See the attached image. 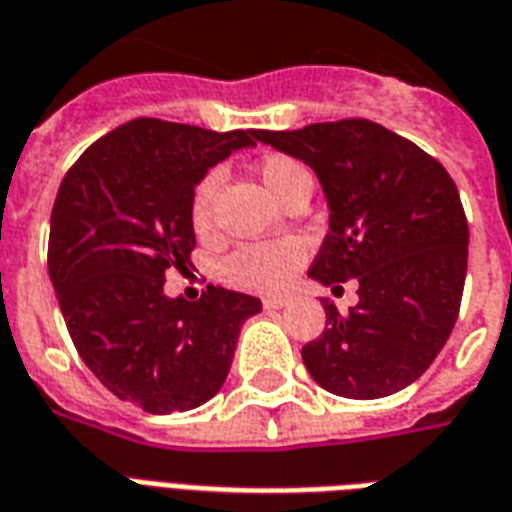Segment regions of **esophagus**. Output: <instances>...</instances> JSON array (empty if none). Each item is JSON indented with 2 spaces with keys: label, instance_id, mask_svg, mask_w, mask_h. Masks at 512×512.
<instances>
[{
  "label": "esophagus",
  "instance_id": "1",
  "mask_svg": "<svg viewBox=\"0 0 512 512\" xmlns=\"http://www.w3.org/2000/svg\"><path fill=\"white\" fill-rule=\"evenodd\" d=\"M261 304H264V310H283V307H288V299L285 296H267Z\"/></svg>",
  "mask_w": 512,
  "mask_h": 512
}]
</instances>
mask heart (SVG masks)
<instances>
[{
	"mask_svg": "<svg viewBox=\"0 0 512 512\" xmlns=\"http://www.w3.org/2000/svg\"><path fill=\"white\" fill-rule=\"evenodd\" d=\"M261 184L275 194L277 200L285 202L301 186H312L310 170L299 160L288 154H264L256 165ZM221 173L208 170L197 181L192 192V208L189 219L197 235H211L213 219H216V192H219ZM307 261V245L299 237H277V240H264V243L240 245L221 264V277L224 283L245 288L256 293H277L291 283L293 275L299 272L301 264Z\"/></svg>",
	"mask_w": 512,
	"mask_h": 512,
	"instance_id": "obj_1",
	"label": "heart"
}]
</instances>
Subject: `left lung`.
Here are the masks:
<instances>
[{
    "instance_id": "1",
    "label": "left lung",
    "mask_w": 512,
    "mask_h": 512,
    "mask_svg": "<svg viewBox=\"0 0 512 512\" xmlns=\"http://www.w3.org/2000/svg\"><path fill=\"white\" fill-rule=\"evenodd\" d=\"M307 162L328 200V227L310 277L358 283L347 315L326 307V331L301 347L323 390L374 400L425 374L457 323L467 272V219L441 162L371 120L256 130Z\"/></svg>"
}]
</instances>
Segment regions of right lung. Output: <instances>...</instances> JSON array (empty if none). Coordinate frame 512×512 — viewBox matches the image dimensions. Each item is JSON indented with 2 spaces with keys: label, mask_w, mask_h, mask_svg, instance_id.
I'll list each match as a JSON object with an SVG mask.
<instances>
[{
  "label": "right lung",
  "mask_w": 512,
  "mask_h": 512,
  "mask_svg": "<svg viewBox=\"0 0 512 512\" xmlns=\"http://www.w3.org/2000/svg\"><path fill=\"white\" fill-rule=\"evenodd\" d=\"M256 130H216L138 117L63 176L47 269L79 358L106 390L149 414L202 406L221 390L237 336L261 301L208 285L168 299V269L192 267V192L208 168Z\"/></svg>",
  "instance_id": "right-lung-1"
}]
</instances>
